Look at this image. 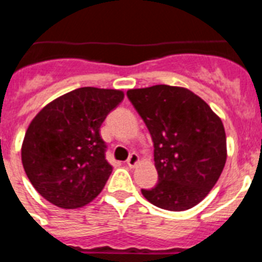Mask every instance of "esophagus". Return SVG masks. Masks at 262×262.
Wrapping results in <instances>:
<instances>
[{"label":"esophagus","instance_id":"1","mask_svg":"<svg viewBox=\"0 0 262 262\" xmlns=\"http://www.w3.org/2000/svg\"><path fill=\"white\" fill-rule=\"evenodd\" d=\"M139 163V156L138 154H135V152H133V154L129 155L128 159H127V165L129 166V168H134V166L136 165V164Z\"/></svg>","mask_w":262,"mask_h":262}]
</instances>
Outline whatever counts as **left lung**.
Here are the masks:
<instances>
[{
  "label": "left lung",
  "instance_id": "obj_1",
  "mask_svg": "<svg viewBox=\"0 0 262 262\" xmlns=\"http://www.w3.org/2000/svg\"><path fill=\"white\" fill-rule=\"evenodd\" d=\"M154 142L159 182L142 194L169 211L191 209L210 193L227 160L221 118L189 89L155 85L127 92Z\"/></svg>",
  "mask_w": 262,
  "mask_h": 262
}]
</instances>
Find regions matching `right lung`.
<instances>
[{
    "label": "right lung",
    "mask_w": 262,
    "mask_h": 262,
    "mask_svg": "<svg viewBox=\"0 0 262 262\" xmlns=\"http://www.w3.org/2000/svg\"><path fill=\"white\" fill-rule=\"evenodd\" d=\"M123 92L78 88L59 97L31 120L22 144V164L35 190L61 209L93 201L113 172L99 128Z\"/></svg>",
    "instance_id": "add662e5"
}]
</instances>
